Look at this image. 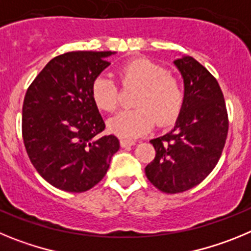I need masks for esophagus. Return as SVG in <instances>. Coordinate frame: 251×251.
I'll return each mask as SVG.
<instances>
[{
  "mask_svg": "<svg viewBox=\"0 0 251 251\" xmlns=\"http://www.w3.org/2000/svg\"><path fill=\"white\" fill-rule=\"evenodd\" d=\"M136 145V142L134 141H130V139H121V146L123 148H127V147H130V146H134Z\"/></svg>",
  "mask_w": 251,
  "mask_h": 251,
  "instance_id": "obj_1",
  "label": "esophagus"
}]
</instances>
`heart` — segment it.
Segmentation results:
<instances>
[{"mask_svg":"<svg viewBox=\"0 0 251 251\" xmlns=\"http://www.w3.org/2000/svg\"><path fill=\"white\" fill-rule=\"evenodd\" d=\"M124 86H138L137 108L123 110L108 122V127L122 138H137L150 132L156 122L168 126L178 118L185 103V90L175 75L148 59L126 63L119 70ZM92 97L99 109L114 112L118 106V86L108 74H100L92 84Z\"/></svg>","mask_w":251,"mask_h":251,"instance_id":"b5f03b06","label":"heart"}]
</instances>
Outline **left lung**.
<instances>
[{"label": "left lung", "instance_id": "1", "mask_svg": "<svg viewBox=\"0 0 251 251\" xmlns=\"http://www.w3.org/2000/svg\"><path fill=\"white\" fill-rule=\"evenodd\" d=\"M174 64L183 77L185 103L174 129L150 141L156 157L145 170L150 182L166 194L187 191L202 182L220 159L229 129L216 79L191 56Z\"/></svg>", "mask_w": 251, "mask_h": 251}]
</instances>
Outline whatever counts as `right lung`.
<instances>
[{
  "mask_svg": "<svg viewBox=\"0 0 251 251\" xmlns=\"http://www.w3.org/2000/svg\"><path fill=\"white\" fill-rule=\"evenodd\" d=\"M112 51H72L54 57L35 77L22 105V138L31 163L45 181L84 192L105 176L118 138L104 136L92 97L94 79Z\"/></svg>",
  "mask_w": 251,
  "mask_h": 251,
  "instance_id": "right-lung-1",
  "label": "right lung"
}]
</instances>
